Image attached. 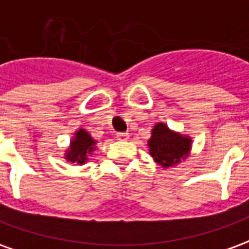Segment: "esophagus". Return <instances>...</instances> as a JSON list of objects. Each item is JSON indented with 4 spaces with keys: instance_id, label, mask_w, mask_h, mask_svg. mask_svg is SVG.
I'll use <instances>...</instances> for the list:
<instances>
[{
    "instance_id": "34e87169",
    "label": "esophagus",
    "mask_w": 249,
    "mask_h": 249,
    "mask_svg": "<svg viewBox=\"0 0 249 249\" xmlns=\"http://www.w3.org/2000/svg\"><path fill=\"white\" fill-rule=\"evenodd\" d=\"M116 137H117V140H128L129 133L128 132H119V133H116Z\"/></svg>"
}]
</instances>
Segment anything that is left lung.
I'll return each mask as SVG.
<instances>
[{"label": "left lung", "mask_w": 249, "mask_h": 249, "mask_svg": "<svg viewBox=\"0 0 249 249\" xmlns=\"http://www.w3.org/2000/svg\"><path fill=\"white\" fill-rule=\"evenodd\" d=\"M191 139L178 135L165 124H156L152 130V137L148 140L149 152L157 164L168 168L184 160L191 149Z\"/></svg>", "instance_id": "8db88e82"}]
</instances>
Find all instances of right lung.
Listing matches in <instances>:
<instances>
[{
    "instance_id": "add662e5",
    "label": "right lung",
    "mask_w": 249,
    "mask_h": 249,
    "mask_svg": "<svg viewBox=\"0 0 249 249\" xmlns=\"http://www.w3.org/2000/svg\"><path fill=\"white\" fill-rule=\"evenodd\" d=\"M94 145H96V141L93 140L87 130H77L74 139L71 142V148L66 152V160L71 162H78V164L87 162L88 155L92 153Z\"/></svg>"
}]
</instances>
